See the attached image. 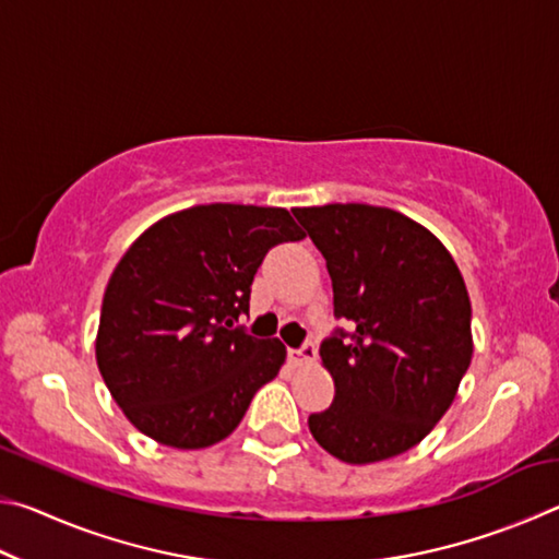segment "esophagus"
<instances>
[{
  "label": "esophagus",
  "instance_id": "esophagus-1",
  "mask_svg": "<svg viewBox=\"0 0 559 559\" xmlns=\"http://www.w3.org/2000/svg\"><path fill=\"white\" fill-rule=\"evenodd\" d=\"M288 357H290L296 365H310V362H316L318 349H316L313 343H306V345L298 347V349H290Z\"/></svg>",
  "mask_w": 559,
  "mask_h": 559
}]
</instances>
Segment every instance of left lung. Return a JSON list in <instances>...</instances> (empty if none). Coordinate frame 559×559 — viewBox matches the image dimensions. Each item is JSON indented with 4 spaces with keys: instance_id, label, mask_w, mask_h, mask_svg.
Here are the masks:
<instances>
[{
    "instance_id": "left-lung-1",
    "label": "left lung",
    "mask_w": 559,
    "mask_h": 559,
    "mask_svg": "<svg viewBox=\"0 0 559 559\" xmlns=\"http://www.w3.org/2000/svg\"><path fill=\"white\" fill-rule=\"evenodd\" d=\"M293 214L328 263L335 318L353 328L320 345L335 400L308 416L310 433L357 466L400 456L449 412L471 365L466 283L437 236L386 206Z\"/></svg>"
}]
</instances>
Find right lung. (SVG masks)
Returning <instances> with one entry per match:
<instances>
[{
  "label": "right lung",
  "mask_w": 559,
  "mask_h": 559,
  "mask_svg": "<svg viewBox=\"0 0 559 559\" xmlns=\"http://www.w3.org/2000/svg\"><path fill=\"white\" fill-rule=\"evenodd\" d=\"M302 236L286 210L253 204H200L138 236L96 337L103 382L132 427L173 449H206L239 427L286 347L234 323L269 249Z\"/></svg>",
  "instance_id": "1"
}]
</instances>
